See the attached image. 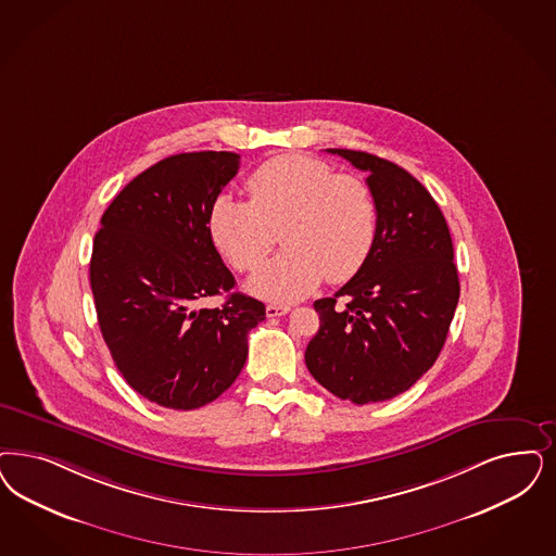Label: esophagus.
I'll use <instances>...</instances> for the list:
<instances>
[{
  "instance_id": "34e87169",
  "label": "esophagus",
  "mask_w": 556,
  "mask_h": 556,
  "mask_svg": "<svg viewBox=\"0 0 556 556\" xmlns=\"http://www.w3.org/2000/svg\"><path fill=\"white\" fill-rule=\"evenodd\" d=\"M291 307L289 306H277V304H268L267 316L268 318H277V316H286Z\"/></svg>"
}]
</instances>
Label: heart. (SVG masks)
Listing matches in <instances>:
<instances>
[{"label":"heart","mask_w":556,"mask_h":556,"mask_svg":"<svg viewBox=\"0 0 556 556\" xmlns=\"http://www.w3.org/2000/svg\"><path fill=\"white\" fill-rule=\"evenodd\" d=\"M250 203L219 197L210 213L213 244L240 273L263 267L277 231L286 250L250 289L267 300L293 302L323 277L343 283L364 267L378 236V205L362 178L337 174L307 155H277L247 180Z\"/></svg>","instance_id":"heart-1"}]
</instances>
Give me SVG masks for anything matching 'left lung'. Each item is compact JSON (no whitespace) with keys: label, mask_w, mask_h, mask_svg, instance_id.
<instances>
[{"label":"left lung","mask_w":556,"mask_h":556,"mask_svg":"<svg viewBox=\"0 0 556 556\" xmlns=\"http://www.w3.org/2000/svg\"><path fill=\"white\" fill-rule=\"evenodd\" d=\"M328 152L369 174L378 236L359 273L334 298L314 302L320 328L306 365L334 396L382 403L417 382L443 349L459 298L452 236L433 197L404 168L371 153Z\"/></svg>","instance_id":"left-lung-1"}]
</instances>
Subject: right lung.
I'll use <instances>...</instances> for the list:
<instances>
[{
	"instance_id": "right-lung-1",
	"label": "right lung",
	"mask_w": 556,
	"mask_h": 556,
	"mask_svg": "<svg viewBox=\"0 0 556 556\" xmlns=\"http://www.w3.org/2000/svg\"><path fill=\"white\" fill-rule=\"evenodd\" d=\"M240 168L231 152L176 153L118 192L90 261L98 325L116 369L150 403L192 410L230 388L265 304L231 293L236 279L211 240L210 213ZM228 292L222 308L200 304Z\"/></svg>"
}]
</instances>
